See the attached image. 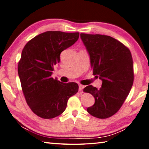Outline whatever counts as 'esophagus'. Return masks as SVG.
<instances>
[{"label":"esophagus","mask_w":149,"mask_h":149,"mask_svg":"<svg viewBox=\"0 0 149 149\" xmlns=\"http://www.w3.org/2000/svg\"><path fill=\"white\" fill-rule=\"evenodd\" d=\"M84 88V86L82 85H79V91H81Z\"/></svg>","instance_id":"1"}]
</instances>
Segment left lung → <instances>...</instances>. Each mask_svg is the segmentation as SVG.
Masks as SVG:
<instances>
[{
  "mask_svg": "<svg viewBox=\"0 0 149 149\" xmlns=\"http://www.w3.org/2000/svg\"><path fill=\"white\" fill-rule=\"evenodd\" d=\"M80 36L90 56L93 74L102 81L100 89L92 85L83 89L95 99L87 111L96 118H109L120 109L133 85L131 52L109 36L81 33Z\"/></svg>",
  "mask_w": 149,
  "mask_h": 149,
  "instance_id": "obj_1",
  "label": "left lung"
}]
</instances>
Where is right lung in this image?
Returning a JSON list of instances; mask_svg holds the SVG:
<instances>
[{"mask_svg": "<svg viewBox=\"0 0 149 149\" xmlns=\"http://www.w3.org/2000/svg\"><path fill=\"white\" fill-rule=\"evenodd\" d=\"M79 32L47 31L25 45L18 63V74L29 107L38 117L53 118L65 111L68 99L79 89L76 83H64L51 77L61 52L74 45Z\"/></svg>", "mask_w": 149, "mask_h": 149, "instance_id": "1", "label": "right lung"}]
</instances>
